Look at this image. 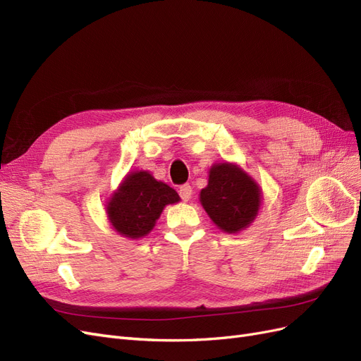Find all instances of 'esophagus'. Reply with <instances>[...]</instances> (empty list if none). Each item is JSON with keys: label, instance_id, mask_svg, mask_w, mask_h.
<instances>
[{"label": "esophagus", "instance_id": "34e87169", "mask_svg": "<svg viewBox=\"0 0 361 361\" xmlns=\"http://www.w3.org/2000/svg\"><path fill=\"white\" fill-rule=\"evenodd\" d=\"M178 195H180V197L183 201H189L190 200V196H192V185L190 184H183V185H180V189H178Z\"/></svg>", "mask_w": 361, "mask_h": 361}]
</instances>
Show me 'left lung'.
Here are the masks:
<instances>
[{
    "label": "left lung",
    "mask_w": 361,
    "mask_h": 361,
    "mask_svg": "<svg viewBox=\"0 0 361 361\" xmlns=\"http://www.w3.org/2000/svg\"><path fill=\"white\" fill-rule=\"evenodd\" d=\"M201 204L213 222L229 234L252 224L261 205V193L240 168L220 164L212 168L208 185L201 190Z\"/></svg>",
    "instance_id": "8db88e82"
}]
</instances>
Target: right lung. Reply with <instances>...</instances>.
I'll list each match as a JSON object with an SVG mask.
<instances>
[{"label": "right lung", "instance_id": "right-lung-1", "mask_svg": "<svg viewBox=\"0 0 361 361\" xmlns=\"http://www.w3.org/2000/svg\"><path fill=\"white\" fill-rule=\"evenodd\" d=\"M180 196L168 184L154 180L151 173L133 172L127 176L118 192L108 204V216L115 231L129 238L147 235L153 229L165 205L178 202Z\"/></svg>", "mask_w": 361, "mask_h": 361}]
</instances>
